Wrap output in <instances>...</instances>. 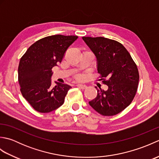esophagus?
<instances>
[{"label": "esophagus", "mask_w": 159, "mask_h": 159, "mask_svg": "<svg viewBox=\"0 0 159 159\" xmlns=\"http://www.w3.org/2000/svg\"><path fill=\"white\" fill-rule=\"evenodd\" d=\"M76 86L79 87V88L82 89H85L87 88V86L85 85H81V84H78Z\"/></svg>", "instance_id": "esophagus-1"}]
</instances>
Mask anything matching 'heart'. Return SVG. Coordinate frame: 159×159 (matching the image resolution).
<instances>
[{
    "label": "heart",
    "mask_w": 159,
    "mask_h": 159,
    "mask_svg": "<svg viewBox=\"0 0 159 159\" xmlns=\"http://www.w3.org/2000/svg\"><path fill=\"white\" fill-rule=\"evenodd\" d=\"M76 79H77L78 80H80V79H82V76H80V75H79V76H76Z\"/></svg>",
    "instance_id": "heart-1"
}]
</instances>
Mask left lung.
<instances>
[{
    "mask_svg": "<svg viewBox=\"0 0 159 159\" xmlns=\"http://www.w3.org/2000/svg\"><path fill=\"white\" fill-rule=\"evenodd\" d=\"M97 58L98 72L108 89H97L89 104L104 116L121 112L132 102L139 84V74L133 59L121 43L103 37H83Z\"/></svg>",
    "mask_w": 159,
    "mask_h": 159,
    "instance_id": "obj_1",
    "label": "left lung"
}]
</instances>
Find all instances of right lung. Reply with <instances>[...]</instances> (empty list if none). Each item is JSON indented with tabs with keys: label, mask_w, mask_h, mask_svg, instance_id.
Listing matches in <instances>:
<instances>
[{
	"label": "right lung",
	"mask_w": 159,
	"mask_h": 159,
	"mask_svg": "<svg viewBox=\"0 0 159 159\" xmlns=\"http://www.w3.org/2000/svg\"><path fill=\"white\" fill-rule=\"evenodd\" d=\"M77 38L62 35L46 37L30 46L20 59V92L38 112H51L63 104L71 87L57 82L55 87H51L52 69L61 62L67 49Z\"/></svg>",
	"instance_id": "add662e5"
}]
</instances>
